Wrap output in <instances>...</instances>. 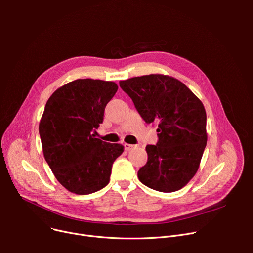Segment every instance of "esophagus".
<instances>
[{"label":"esophagus","instance_id":"esophagus-1","mask_svg":"<svg viewBox=\"0 0 253 253\" xmlns=\"http://www.w3.org/2000/svg\"><path fill=\"white\" fill-rule=\"evenodd\" d=\"M137 147V145H134V144H130V143H124V148L126 151H131L133 150Z\"/></svg>","mask_w":253,"mask_h":253}]
</instances>
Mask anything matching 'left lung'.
I'll return each instance as SVG.
<instances>
[{"label":"left lung","instance_id":"8db88e82","mask_svg":"<svg viewBox=\"0 0 253 253\" xmlns=\"http://www.w3.org/2000/svg\"><path fill=\"white\" fill-rule=\"evenodd\" d=\"M145 123L158 125V142L148 144V162L139 180L163 193L183 188L196 174L206 147V112L194 93L178 80L148 75L120 81Z\"/></svg>","mask_w":253,"mask_h":253}]
</instances>
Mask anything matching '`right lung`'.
<instances>
[{
  "label": "right lung",
  "mask_w": 253,
  "mask_h": 253,
  "mask_svg": "<svg viewBox=\"0 0 253 253\" xmlns=\"http://www.w3.org/2000/svg\"><path fill=\"white\" fill-rule=\"evenodd\" d=\"M114 82L78 79L48 99L39 133L45 160L61 185L77 195L103 189L124 147L96 138L104 109L114 97Z\"/></svg>",
  "instance_id": "add662e5"
}]
</instances>
